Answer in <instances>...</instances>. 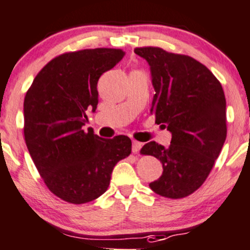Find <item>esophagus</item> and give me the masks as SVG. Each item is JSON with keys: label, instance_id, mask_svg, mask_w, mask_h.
<instances>
[{"label": "esophagus", "instance_id": "1", "mask_svg": "<svg viewBox=\"0 0 250 250\" xmlns=\"http://www.w3.org/2000/svg\"><path fill=\"white\" fill-rule=\"evenodd\" d=\"M141 147H142V144L139 143V142H137V141L132 142V152L133 154H137V152L141 150Z\"/></svg>", "mask_w": 250, "mask_h": 250}]
</instances>
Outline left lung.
I'll return each instance as SVG.
<instances>
[{"label":"left lung","instance_id":"1","mask_svg":"<svg viewBox=\"0 0 250 250\" xmlns=\"http://www.w3.org/2000/svg\"><path fill=\"white\" fill-rule=\"evenodd\" d=\"M150 65L151 113L171 133L170 146L149 142L141 154L161 161L163 173L149 185L162 197L181 199L205 182L227 138V103L221 82L200 62L161 47H136Z\"/></svg>","mask_w":250,"mask_h":250}]
</instances>
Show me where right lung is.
Listing matches in <instances>:
<instances>
[{
    "label": "right lung",
    "instance_id": "add662e5",
    "mask_svg": "<svg viewBox=\"0 0 250 250\" xmlns=\"http://www.w3.org/2000/svg\"><path fill=\"white\" fill-rule=\"evenodd\" d=\"M120 49L66 52L38 72L23 101V135L40 176L51 192L70 204L89 203L106 192L114 166L131 154V139H104L84 132L95 112L104 72L124 57Z\"/></svg>",
    "mask_w": 250,
    "mask_h": 250
}]
</instances>
